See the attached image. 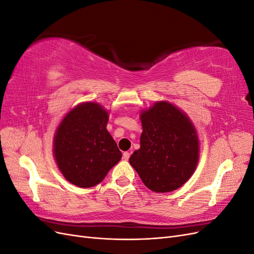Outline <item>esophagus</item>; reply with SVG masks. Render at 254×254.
Here are the masks:
<instances>
[{
	"label": "esophagus",
	"instance_id": "obj_1",
	"mask_svg": "<svg viewBox=\"0 0 254 254\" xmlns=\"http://www.w3.org/2000/svg\"><path fill=\"white\" fill-rule=\"evenodd\" d=\"M130 158V153L128 151H125L124 153H123V159H124L125 161H128Z\"/></svg>",
	"mask_w": 254,
	"mask_h": 254
}]
</instances>
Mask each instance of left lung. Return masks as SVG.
<instances>
[{
	"label": "left lung",
	"mask_w": 254,
	"mask_h": 254,
	"mask_svg": "<svg viewBox=\"0 0 254 254\" xmlns=\"http://www.w3.org/2000/svg\"><path fill=\"white\" fill-rule=\"evenodd\" d=\"M141 147L129 159L143 183L157 193L179 189L193 175L199 158L196 130L183 112L159 102L141 114Z\"/></svg>",
	"instance_id": "1"
}]
</instances>
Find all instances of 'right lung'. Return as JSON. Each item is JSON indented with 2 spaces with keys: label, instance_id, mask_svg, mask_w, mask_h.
Wrapping results in <instances>:
<instances>
[{
  "label": "right lung",
  "instance_id": "right-lung-1",
  "mask_svg": "<svg viewBox=\"0 0 254 254\" xmlns=\"http://www.w3.org/2000/svg\"><path fill=\"white\" fill-rule=\"evenodd\" d=\"M108 112L96 103H83L68 112L54 140V156L64 178L79 188L102 182L122 158L106 129Z\"/></svg>",
  "mask_w": 254,
  "mask_h": 254
}]
</instances>
